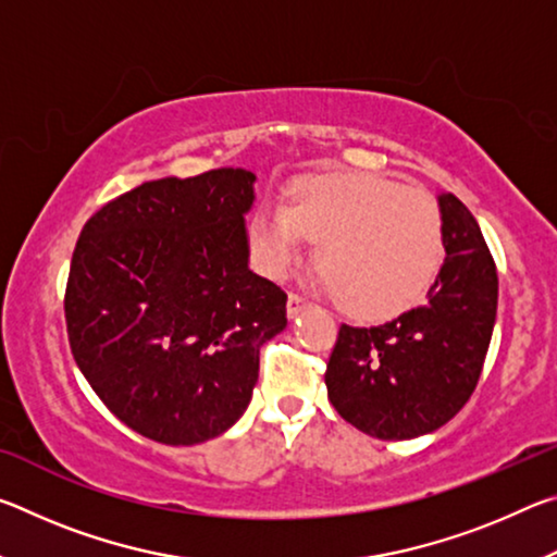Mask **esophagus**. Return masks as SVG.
<instances>
[{
  "label": "esophagus",
  "mask_w": 557,
  "mask_h": 557,
  "mask_svg": "<svg viewBox=\"0 0 557 557\" xmlns=\"http://www.w3.org/2000/svg\"><path fill=\"white\" fill-rule=\"evenodd\" d=\"M307 307H309V301L305 297L295 295V292H292V295L287 297V317L289 319H295L301 312V309H307Z\"/></svg>",
  "instance_id": "1"
}]
</instances>
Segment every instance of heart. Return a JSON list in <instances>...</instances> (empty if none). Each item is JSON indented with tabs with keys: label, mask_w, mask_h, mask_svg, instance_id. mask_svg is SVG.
<instances>
[{
	"label": "heart",
	"mask_w": 557,
	"mask_h": 557,
	"mask_svg": "<svg viewBox=\"0 0 557 557\" xmlns=\"http://www.w3.org/2000/svg\"><path fill=\"white\" fill-rule=\"evenodd\" d=\"M307 240L317 243L319 282L366 322L418 307L445 250L435 199L369 172L305 176L287 188L285 203L252 215L250 245L268 277L289 275Z\"/></svg>",
	"instance_id": "b5f03b06"
}]
</instances>
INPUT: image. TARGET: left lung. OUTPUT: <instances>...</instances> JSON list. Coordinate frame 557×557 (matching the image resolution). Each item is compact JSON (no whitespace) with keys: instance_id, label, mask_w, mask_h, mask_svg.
Segmentation results:
<instances>
[{"instance_id":"left-lung-1","label":"left lung","mask_w":557,"mask_h":557,"mask_svg":"<svg viewBox=\"0 0 557 557\" xmlns=\"http://www.w3.org/2000/svg\"><path fill=\"white\" fill-rule=\"evenodd\" d=\"M447 258L428 301L381 326L342 324L326 363L329 400L379 440H412L449 422L474 393L492 342L498 277L474 215L440 194Z\"/></svg>"}]
</instances>
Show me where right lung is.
Here are the masks:
<instances>
[{
	"label": "right lung",
	"instance_id": "right-lung-1",
	"mask_svg": "<svg viewBox=\"0 0 557 557\" xmlns=\"http://www.w3.org/2000/svg\"><path fill=\"white\" fill-rule=\"evenodd\" d=\"M256 174L211 169L117 196L75 243L65 326L75 363L117 420L162 445L233 428L287 295L248 268Z\"/></svg>",
	"mask_w": 557,
	"mask_h": 557
}]
</instances>
